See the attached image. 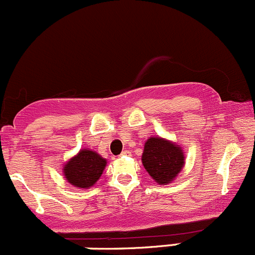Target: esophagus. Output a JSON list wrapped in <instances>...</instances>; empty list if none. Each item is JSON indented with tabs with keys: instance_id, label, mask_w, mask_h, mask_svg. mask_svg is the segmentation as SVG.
I'll return each mask as SVG.
<instances>
[{
	"instance_id": "1",
	"label": "esophagus",
	"mask_w": 255,
	"mask_h": 255,
	"mask_svg": "<svg viewBox=\"0 0 255 255\" xmlns=\"http://www.w3.org/2000/svg\"><path fill=\"white\" fill-rule=\"evenodd\" d=\"M130 152L129 151H123L122 153H121V156H129Z\"/></svg>"
}]
</instances>
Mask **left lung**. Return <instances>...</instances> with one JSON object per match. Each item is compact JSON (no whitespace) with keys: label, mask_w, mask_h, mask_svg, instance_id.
<instances>
[{"label":"left lung","mask_w":255,"mask_h":255,"mask_svg":"<svg viewBox=\"0 0 255 255\" xmlns=\"http://www.w3.org/2000/svg\"><path fill=\"white\" fill-rule=\"evenodd\" d=\"M142 163L158 185L175 181L185 166L182 147L162 137H149L144 142Z\"/></svg>","instance_id":"1"}]
</instances>
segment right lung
Wrapping results in <instances>:
<instances>
[{"instance_id": "add662e5", "label": "right lung", "mask_w": 255, "mask_h": 255, "mask_svg": "<svg viewBox=\"0 0 255 255\" xmlns=\"http://www.w3.org/2000/svg\"><path fill=\"white\" fill-rule=\"evenodd\" d=\"M107 160L92 149L83 148L63 165V173L66 181L79 189L94 186L103 173Z\"/></svg>"}]
</instances>
